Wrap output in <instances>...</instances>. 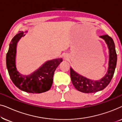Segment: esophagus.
<instances>
[{"label":"esophagus","mask_w":122,"mask_h":122,"mask_svg":"<svg viewBox=\"0 0 122 122\" xmlns=\"http://www.w3.org/2000/svg\"><path fill=\"white\" fill-rule=\"evenodd\" d=\"M64 59L67 60L68 59V55H66V54L64 55Z\"/></svg>","instance_id":"34e87169"}]
</instances>
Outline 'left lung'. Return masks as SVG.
<instances>
[{
	"instance_id": "1",
	"label": "left lung",
	"mask_w": 122,
	"mask_h": 122,
	"mask_svg": "<svg viewBox=\"0 0 122 122\" xmlns=\"http://www.w3.org/2000/svg\"><path fill=\"white\" fill-rule=\"evenodd\" d=\"M106 41L109 49V63L108 71L104 77L98 81L91 80L78 74L71 68V78L73 86L78 91L86 93H96L103 90L109 84L112 79L116 69L117 56L115 44L112 38L108 35L99 36Z\"/></svg>"
}]
</instances>
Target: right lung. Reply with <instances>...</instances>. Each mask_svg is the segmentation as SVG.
I'll return each instance as SVG.
<instances>
[{
	"instance_id": "1",
	"label": "right lung",
	"mask_w": 122,
	"mask_h": 122,
	"mask_svg": "<svg viewBox=\"0 0 122 122\" xmlns=\"http://www.w3.org/2000/svg\"><path fill=\"white\" fill-rule=\"evenodd\" d=\"M24 36L23 31L19 33L14 36L9 44L6 56V67L9 76L15 86L21 91L30 93L45 92L51 89L54 71L63 59L58 58L46 61L37 70L28 76L20 74L16 67V46L20 38Z\"/></svg>"
}]
</instances>
